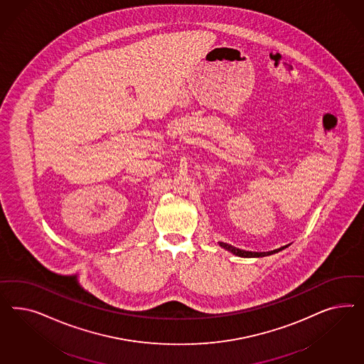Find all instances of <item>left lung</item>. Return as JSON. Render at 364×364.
<instances>
[{"label": "left lung", "mask_w": 364, "mask_h": 364, "mask_svg": "<svg viewBox=\"0 0 364 364\" xmlns=\"http://www.w3.org/2000/svg\"><path fill=\"white\" fill-rule=\"evenodd\" d=\"M219 244H220V247H223V248L228 250L232 254H235L236 256H240V257H263V256H268V255L276 254V252H279V251H282V250L286 248V247H282V248H277V250L269 251V252H250V251H242V250H239V248H236V247H232V245L227 244V242H220Z\"/></svg>", "instance_id": "1"}]
</instances>
